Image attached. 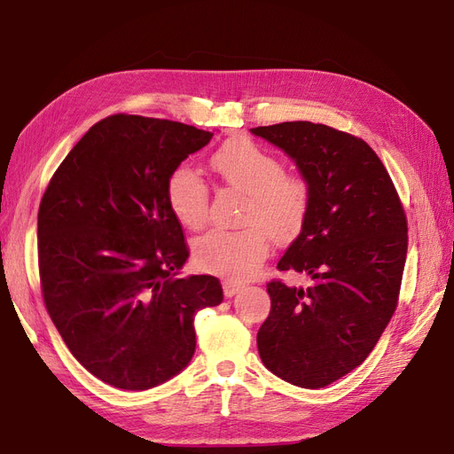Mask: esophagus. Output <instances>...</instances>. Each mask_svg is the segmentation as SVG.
Wrapping results in <instances>:
<instances>
[{
  "label": "esophagus",
  "mask_w": 454,
  "mask_h": 454,
  "mask_svg": "<svg viewBox=\"0 0 454 454\" xmlns=\"http://www.w3.org/2000/svg\"><path fill=\"white\" fill-rule=\"evenodd\" d=\"M242 284L240 282H237V280H223V294H225V297H232L235 294H239L240 290H242Z\"/></svg>",
  "instance_id": "obj_1"
}]
</instances>
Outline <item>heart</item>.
<instances>
[{
    "label": "heart",
    "instance_id": "1",
    "mask_svg": "<svg viewBox=\"0 0 454 454\" xmlns=\"http://www.w3.org/2000/svg\"><path fill=\"white\" fill-rule=\"evenodd\" d=\"M222 180L248 195L240 231L215 229L195 242V261L204 272L229 280H244L261 267L270 250V240L286 242L303 229L312 202L307 177L284 172L270 151L250 138H231L210 157ZM167 199L177 222L200 229L208 219L210 193L202 176L191 167H176L167 180Z\"/></svg>",
    "mask_w": 454,
    "mask_h": 454
}]
</instances>
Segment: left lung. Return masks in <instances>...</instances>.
Wrapping results in <instances>:
<instances>
[{
	"instance_id": "8db88e82",
	"label": "left lung",
	"mask_w": 454,
	"mask_h": 454,
	"mask_svg": "<svg viewBox=\"0 0 454 454\" xmlns=\"http://www.w3.org/2000/svg\"><path fill=\"white\" fill-rule=\"evenodd\" d=\"M290 155L312 202L278 270L314 284H267L270 312L257 332L261 362L301 388H324L375 348L400 301L407 215L384 164L358 136L320 122L250 129Z\"/></svg>"
}]
</instances>
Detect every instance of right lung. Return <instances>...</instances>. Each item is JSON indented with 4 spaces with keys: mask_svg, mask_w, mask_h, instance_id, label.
<instances>
[{
    "mask_svg": "<svg viewBox=\"0 0 454 454\" xmlns=\"http://www.w3.org/2000/svg\"><path fill=\"white\" fill-rule=\"evenodd\" d=\"M212 132L115 114L52 174L37 214L41 294L66 347L122 390L177 375L195 354V314L223 301L215 277L176 278L189 257L167 199L180 162Z\"/></svg>",
    "mask_w": 454,
    "mask_h": 454,
    "instance_id": "right-lung-1",
    "label": "right lung"
}]
</instances>
